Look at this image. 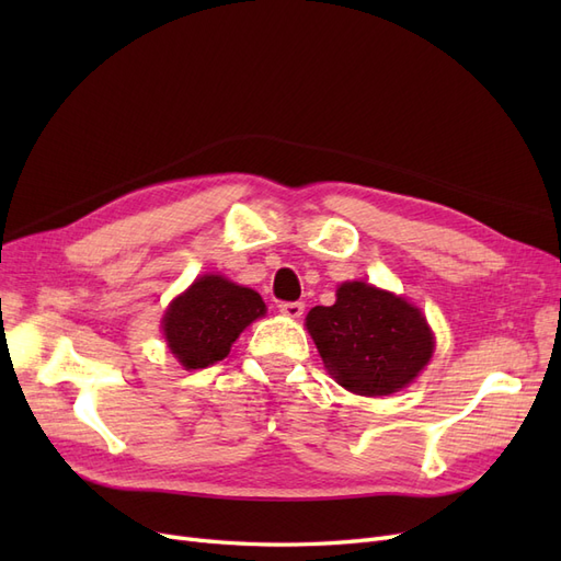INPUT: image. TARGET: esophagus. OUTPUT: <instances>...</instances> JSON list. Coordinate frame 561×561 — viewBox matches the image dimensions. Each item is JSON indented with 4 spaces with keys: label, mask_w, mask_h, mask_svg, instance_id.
I'll list each match as a JSON object with an SVG mask.
<instances>
[{
    "label": "esophagus",
    "mask_w": 561,
    "mask_h": 561,
    "mask_svg": "<svg viewBox=\"0 0 561 561\" xmlns=\"http://www.w3.org/2000/svg\"><path fill=\"white\" fill-rule=\"evenodd\" d=\"M280 313L287 318H301L304 313V301H283L280 304Z\"/></svg>",
    "instance_id": "1"
}]
</instances>
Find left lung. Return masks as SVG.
Segmentation results:
<instances>
[{"instance_id": "1", "label": "left lung", "mask_w": 561, "mask_h": 561, "mask_svg": "<svg viewBox=\"0 0 561 561\" xmlns=\"http://www.w3.org/2000/svg\"><path fill=\"white\" fill-rule=\"evenodd\" d=\"M307 330L328 375L351 393H398L428 365L435 336L414 304L363 280L336 287L332 307H316Z\"/></svg>"}]
</instances>
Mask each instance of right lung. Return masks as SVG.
Returning <instances> with one entry per match:
<instances>
[{"instance_id": "add662e5", "label": "right lung", "mask_w": 561, "mask_h": 561, "mask_svg": "<svg viewBox=\"0 0 561 561\" xmlns=\"http://www.w3.org/2000/svg\"><path fill=\"white\" fill-rule=\"evenodd\" d=\"M266 313L250 287L206 274L175 297L163 316V336L184 369H203L229 355L239 334Z\"/></svg>"}]
</instances>
